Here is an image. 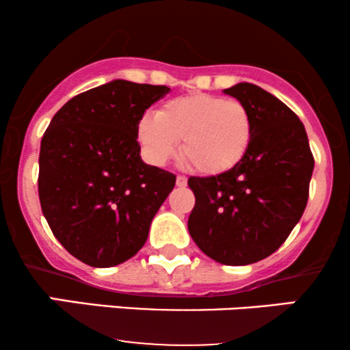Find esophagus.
Segmentation results:
<instances>
[{
	"instance_id": "1",
	"label": "esophagus",
	"mask_w": 350,
	"mask_h": 350,
	"mask_svg": "<svg viewBox=\"0 0 350 350\" xmlns=\"http://www.w3.org/2000/svg\"><path fill=\"white\" fill-rule=\"evenodd\" d=\"M176 184H178V187H186L187 186V178H186V176H178V178H176Z\"/></svg>"
}]
</instances>
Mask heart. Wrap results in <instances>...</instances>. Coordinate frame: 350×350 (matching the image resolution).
Here are the masks:
<instances>
[{"label": "heart", "mask_w": 350, "mask_h": 350, "mask_svg": "<svg viewBox=\"0 0 350 350\" xmlns=\"http://www.w3.org/2000/svg\"><path fill=\"white\" fill-rule=\"evenodd\" d=\"M253 120L239 100L189 95L164 103L158 115H144L138 139L146 159L166 164L179 148L204 174H222L243 159L252 142Z\"/></svg>", "instance_id": "1"}]
</instances>
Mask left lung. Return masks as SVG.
<instances>
[{"mask_svg":"<svg viewBox=\"0 0 350 350\" xmlns=\"http://www.w3.org/2000/svg\"><path fill=\"white\" fill-rule=\"evenodd\" d=\"M224 94L250 111L252 142L230 171L189 178L196 206L187 228L207 256L239 267L270 256L299 222L314 158L304 124L270 92L240 82Z\"/></svg>","mask_w":350,"mask_h":350,"instance_id":"1","label":"left lung"}]
</instances>
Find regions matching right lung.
<instances>
[{
  "label": "right lung",
  "mask_w": 350,
  "mask_h": 350,
  "mask_svg": "<svg viewBox=\"0 0 350 350\" xmlns=\"http://www.w3.org/2000/svg\"><path fill=\"white\" fill-rule=\"evenodd\" d=\"M170 87L116 79L70 98L42 136L39 200L52 234L95 268L126 262L176 184L143 163L138 123Z\"/></svg>",
  "instance_id": "add662e5"
}]
</instances>
